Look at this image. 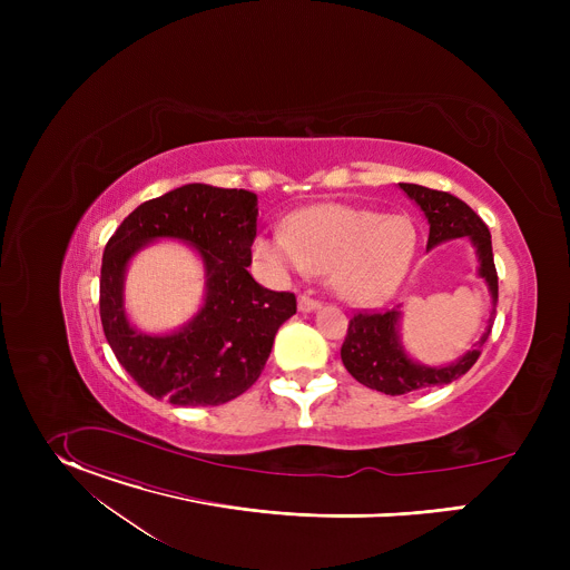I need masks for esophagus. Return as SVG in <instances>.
I'll use <instances>...</instances> for the list:
<instances>
[{
	"label": "esophagus",
	"mask_w": 570,
	"mask_h": 570,
	"mask_svg": "<svg viewBox=\"0 0 570 570\" xmlns=\"http://www.w3.org/2000/svg\"><path fill=\"white\" fill-rule=\"evenodd\" d=\"M317 306H320V302H317L315 297H311V295H299V297H297V308H299L302 313L313 311V308H317Z\"/></svg>",
	"instance_id": "1"
}]
</instances>
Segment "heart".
Listing matches in <instances>:
<instances>
[{
	"instance_id": "b5f03b06",
	"label": "heart",
	"mask_w": 570,
	"mask_h": 570,
	"mask_svg": "<svg viewBox=\"0 0 570 570\" xmlns=\"http://www.w3.org/2000/svg\"><path fill=\"white\" fill-rule=\"evenodd\" d=\"M417 253L409 216L350 205H315L297 212L286 232L262 236L257 259L277 275H327L336 295L354 304L390 297Z\"/></svg>"
}]
</instances>
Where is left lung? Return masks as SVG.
<instances>
[{
  "instance_id": "obj_1",
  "label": "left lung",
  "mask_w": 570,
  "mask_h": 570,
  "mask_svg": "<svg viewBox=\"0 0 570 570\" xmlns=\"http://www.w3.org/2000/svg\"><path fill=\"white\" fill-rule=\"evenodd\" d=\"M405 194H409L426 214L429 218V248L438 246V243L446 238L469 236L478 250L480 259V277L490 284L494 306L499 299V275L494 266V253H492V234L487 229L484 220L460 198L446 191L429 189L422 185H399ZM497 315V308L492 311V317ZM396 308L390 311H356L350 320L347 336L341 347V358L347 367V372L363 385L385 392V394H405L415 392L422 387L433 385H446L462 374H466L473 363L478 361L482 345L492 332L490 330L480 338V343L466 352L458 363L446 367H424L413 363L403 354L396 336Z\"/></svg>"
}]
</instances>
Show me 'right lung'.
I'll list each match as a JSON object with an SVG mask.
<instances>
[{
  "label": "right lung",
  "mask_w": 570,
  "mask_h": 570,
  "mask_svg": "<svg viewBox=\"0 0 570 570\" xmlns=\"http://www.w3.org/2000/svg\"><path fill=\"white\" fill-rule=\"evenodd\" d=\"M159 235L183 237L202 253L208 295L185 331L146 337L127 324L120 286L127 259ZM255 236L257 196L209 185H185L146 200L110 236L101 264V324L117 361L144 392L176 405H220L259 379L297 299L253 279Z\"/></svg>",
  "instance_id": "add662e5"
}]
</instances>
